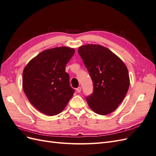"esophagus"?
I'll return each instance as SVG.
<instances>
[{
	"label": "esophagus",
	"mask_w": 156,
	"mask_h": 156,
	"mask_svg": "<svg viewBox=\"0 0 156 156\" xmlns=\"http://www.w3.org/2000/svg\"><path fill=\"white\" fill-rule=\"evenodd\" d=\"M76 90H77V92L78 93H80V92H81V87H79L76 89Z\"/></svg>",
	"instance_id": "obj_1"
}]
</instances>
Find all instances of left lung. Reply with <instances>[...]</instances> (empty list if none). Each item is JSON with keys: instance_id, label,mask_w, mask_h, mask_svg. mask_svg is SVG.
<instances>
[{"instance_id": "8db88e82", "label": "left lung", "mask_w": 156, "mask_h": 156, "mask_svg": "<svg viewBox=\"0 0 156 156\" xmlns=\"http://www.w3.org/2000/svg\"><path fill=\"white\" fill-rule=\"evenodd\" d=\"M78 53L94 83V92L87 97L90 108L98 115L114 111L123 101L129 87L126 64L104 46L87 44L79 47Z\"/></svg>"}]
</instances>
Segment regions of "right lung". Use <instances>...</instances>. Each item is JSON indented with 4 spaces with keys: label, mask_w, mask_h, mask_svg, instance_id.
Masks as SVG:
<instances>
[{
    "label": "right lung",
    "mask_w": 156,
    "mask_h": 156,
    "mask_svg": "<svg viewBox=\"0 0 156 156\" xmlns=\"http://www.w3.org/2000/svg\"><path fill=\"white\" fill-rule=\"evenodd\" d=\"M74 53L69 47L45 49L23 69V91L31 104L46 115L59 114L73 95L66 66Z\"/></svg>",
    "instance_id": "add662e5"
}]
</instances>
